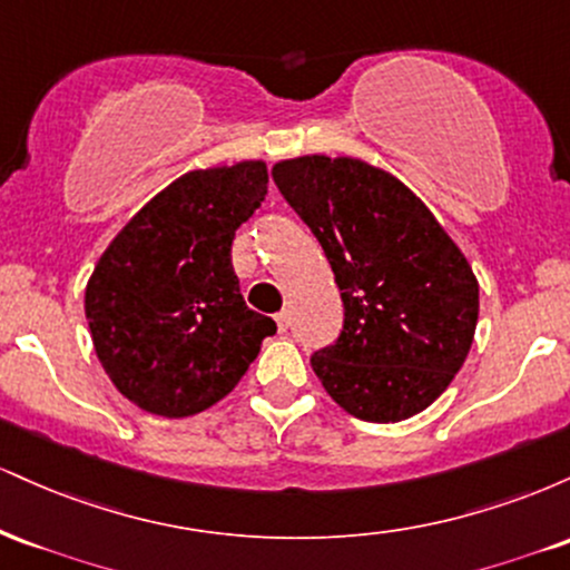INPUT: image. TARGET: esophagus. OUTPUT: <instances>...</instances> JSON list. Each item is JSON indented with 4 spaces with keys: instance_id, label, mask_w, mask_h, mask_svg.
<instances>
[{
    "instance_id": "34e87169",
    "label": "esophagus",
    "mask_w": 570,
    "mask_h": 570,
    "mask_svg": "<svg viewBox=\"0 0 570 570\" xmlns=\"http://www.w3.org/2000/svg\"><path fill=\"white\" fill-rule=\"evenodd\" d=\"M276 324H278V332H286V330H289V324H292L289 311H281L278 316H276Z\"/></svg>"
}]
</instances>
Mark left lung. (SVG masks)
<instances>
[{
  "instance_id": "obj_1",
  "label": "left lung",
  "mask_w": 570,
  "mask_h": 570,
  "mask_svg": "<svg viewBox=\"0 0 570 570\" xmlns=\"http://www.w3.org/2000/svg\"><path fill=\"white\" fill-rule=\"evenodd\" d=\"M273 181L322 244L345 307L337 343L311 356L324 391L367 423L423 412L474 343L466 254L404 181L358 158L278 160Z\"/></svg>"
}]
</instances>
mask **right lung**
<instances>
[{"label":"right lung","instance_id":"1","mask_svg":"<svg viewBox=\"0 0 570 570\" xmlns=\"http://www.w3.org/2000/svg\"><path fill=\"white\" fill-rule=\"evenodd\" d=\"M265 195V160L187 171L98 257L85 316L104 372L136 407L160 417L214 407L276 332L240 297L230 259Z\"/></svg>","mask_w":570,"mask_h":570}]
</instances>
